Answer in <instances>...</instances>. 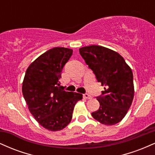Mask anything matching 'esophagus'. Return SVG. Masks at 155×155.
<instances>
[{"label": "esophagus", "instance_id": "1", "mask_svg": "<svg viewBox=\"0 0 155 155\" xmlns=\"http://www.w3.org/2000/svg\"><path fill=\"white\" fill-rule=\"evenodd\" d=\"M83 97H84L85 99H90L91 98V95H89L88 93H84V94H83Z\"/></svg>", "mask_w": 155, "mask_h": 155}]
</instances>
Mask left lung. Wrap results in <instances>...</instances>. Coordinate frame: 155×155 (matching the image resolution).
<instances>
[{"instance_id": "obj_1", "label": "left lung", "mask_w": 155, "mask_h": 155, "mask_svg": "<svg viewBox=\"0 0 155 155\" xmlns=\"http://www.w3.org/2000/svg\"><path fill=\"white\" fill-rule=\"evenodd\" d=\"M79 53L96 79L104 86L97 100L98 110L92 116L106 125L120 122L127 114L134 97L133 75L125 60L116 51L92 45L79 49Z\"/></svg>"}]
</instances>
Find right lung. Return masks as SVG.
Returning a JSON list of instances; mask_svg holds the SVG:
<instances>
[{
    "label": "right lung",
    "mask_w": 155,
    "mask_h": 155,
    "mask_svg": "<svg viewBox=\"0 0 155 155\" xmlns=\"http://www.w3.org/2000/svg\"><path fill=\"white\" fill-rule=\"evenodd\" d=\"M73 50L54 47L39 56L27 69L22 94L29 111L38 123L51 131L63 129L70 123L76 102L82 99L77 92H67L60 79Z\"/></svg>",
    "instance_id": "right-lung-1"
}]
</instances>
